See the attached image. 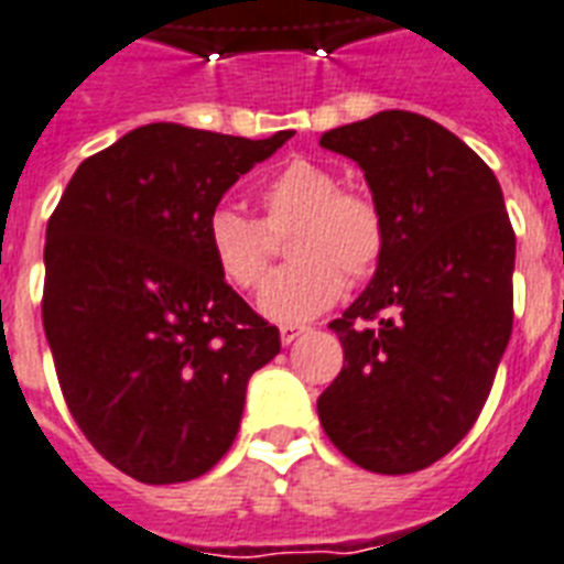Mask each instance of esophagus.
I'll use <instances>...</instances> for the list:
<instances>
[{"label":"esophagus","mask_w":564,"mask_h":564,"mask_svg":"<svg viewBox=\"0 0 564 564\" xmlns=\"http://www.w3.org/2000/svg\"><path fill=\"white\" fill-rule=\"evenodd\" d=\"M306 329H310V327H304V324H283V327H281V341H283V345H292V341H295L297 336H304Z\"/></svg>","instance_id":"34e87169"}]
</instances>
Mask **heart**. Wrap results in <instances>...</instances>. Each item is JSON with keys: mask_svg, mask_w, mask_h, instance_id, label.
Returning a JSON list of instances; mask_svg holds the SVG:
<instances>
[{"mask_svg": "<svg viewBox=\"0 0 564 564\" xmlns=\"http://www.w3.org/2000/svg\"><path fill=\"white\" fill-rule=\"evenodd\" d=\"M263 219L235 208L210 210L205 242L217 272L237 290H254L269 272V237L286 232L283 251L290 267L278 269L260 290V313L272 322L295 324L315 318L345 292L347 273L359 283L377 272L386 254L388 228L368 194L341 191L329 167L292 159L260 185Z\"/></svg>", "mask_w": 564, "mask_h": 564, "instance_id": "1", "label": "heart"}]
</instances>
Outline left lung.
Here are the masks:
<instances>
[{
	"instance_id": "1",
	"label": "left lung",
	"mask_w": 564,
	"mask_h": 564,
	"mask_svg": "<svg viewBox=\"0 0 564 564\" xmlns=\"http://www.w3.org/2000/svg\"><path fill=\"white\" fill-rule=\"evenodd\" d=\"M322 148L359 164L388 242L329 322L345 368L318 420L356 466L409 475L464 441L487 402L512 333L516 235L496 173L432 118L386 109Z\"/></svg>"
}]
</instances>
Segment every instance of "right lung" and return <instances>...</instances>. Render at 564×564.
<instances>
[{
  "label": "right lung",
  "instance_id": "right-lung-1",
  "mask_svg": "<svg viewBox=\"0 0 564 564\" xmlns=\"http://www.w3.org/2000/svg\"><path fill=\"white\" fill-rule=\"evenodd\" d=\"M144 123L89 155L45 228L43 327L86 441L141 484L205 475L240 429L251 373L281 354L210 260L205 223L290 141Z\"/></svg>",
  "mask_w": 564,
  "mask_h": 564
}]
</instances>
